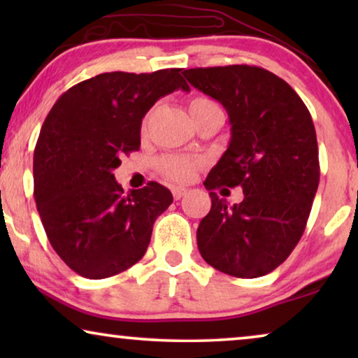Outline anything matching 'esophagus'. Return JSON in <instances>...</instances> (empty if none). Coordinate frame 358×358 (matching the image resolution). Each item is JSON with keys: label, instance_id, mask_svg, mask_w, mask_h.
I'll list each match as a JSON object with an SVG mask.
<instances>
[{"label": "esophagus", "instance_id": "obj_1", "mask_svg": "<svg viewBox=\"0 0 358 358\" xmlns=\"http://www.w3.org/2000/svg\"><path fill=\"white\" fill-rule=\"evenodd\" d=\"M185 194H187V189H184V187H173V195H174L176 200H180Z\"/></svg>", "mask_w": 358, "mask_h": 358}]
</instances>
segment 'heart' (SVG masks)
Here are the masks:
<instances>
[{"mask_svg": "<svg viewBox=\"0 0 358 358\" xmlns=\"http://www.w3.org/2000/svg\"><path fill=\"white\" fill-rule=\"evenodd\" d=\"M215 102L208 97H194L189 104V110H199L203 109V107L213 106ZM146 124H148V117L143 120V129H146ZM199 161L194 158H189V156H180V155H169L164 156L163 159L159 161V168L163 171L164 176H168L169 179L178 180V182H187V180L194 179L195 171L199 168Z\"/></svg>", "mask_w": 358, "mask_h": 358, "instance_id": "obj_1", "label": "heart"}]
</instances>
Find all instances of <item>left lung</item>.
<instances>
[{"mask_svg": "<svg viewBox=\"0 0 358 358\" xmlns=\"http://www.w3.org/2000/svg\"><path fill=\"white\" fill-rule=\"evenodd\" d=\"M184 76L228 112L231 141L205 179L212 208L197 229L199 251L217 271L256 278L300 241L320 184L315 125L292 86L259 66L190 68ZM241 185L228 208L215 188Z\"/></svg>", "mask_w": 358, "mask_h": 358, "instance_id": "8db88e82", "label": "left lung"}]
</instances>
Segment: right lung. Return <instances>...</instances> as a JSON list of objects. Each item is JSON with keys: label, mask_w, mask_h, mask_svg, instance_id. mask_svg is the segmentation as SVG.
<instances>
[{"label": "right lung", "mask_w": 358, "mask_h": 358, "mask_svg": "<svg viewBox=\"0 0 358 358\" xmlns=\"http://www.w3.org/2000/svg\"><path fill=\"white\" fill-rule=\"evenodd\" d=\"M180 71L102 73L63 92L48 112L34 151V197L52 248L78 275L97 280L138 262L173 203L158 182L124 194L112 171L140 148L155 102L190 90Z\"/></svg>", "instance_id": "1"}]
</instances>
